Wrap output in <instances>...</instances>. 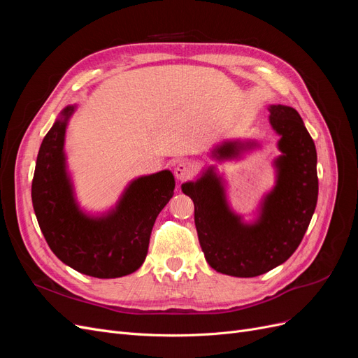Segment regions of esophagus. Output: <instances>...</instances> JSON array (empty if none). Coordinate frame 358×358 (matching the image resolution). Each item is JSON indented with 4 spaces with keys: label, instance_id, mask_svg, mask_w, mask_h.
<instances>
[{
    "label": "esophagus",
    "instance_id": "esophagus-1",
    "mask_svg": "<svg viewBox=\"0 0 358 358\" xmlns=\"http://www.w3.org/2000/svg\"><path fill=\"white\" fill-rule=\"evenodd\" d=\"M194 175V166L188 161H179L175 167V176L179 180H185Z\"/></svg>",
    "mask_w": 358,
    "mask_h": 358
}]
</instances>
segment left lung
<instances>
[{
	"label": "left lung",
	"mask_w": 358,
	"mask_h": 358,
	"mask_svg": "<svg viewBox=\"0 0 358 358\" xmlns=\"http://www.w3.org/2000/svg\"><path fill=\"white\" fill-rule=\"evenodd\" d=\"M270 124L280 136L282 155L275 159L276 185L264 197L258 220L245 224L231 212L222 179L213 167L196 182H185L183 194L194 201V221L206 262L216 272L254 278L285 263L305 236L318 200L317 149L292 107H268ZM251 142H224L212 150L218 159H231Z\"/></svg>",
	"instance_id": "1"
}]
</instances>
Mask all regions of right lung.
<instances>
[{"instance_id":"right-lung-1","label":"right lung","mask_w":358,"mask_h":358,"mask_svg":"<svg viewBox=\"0 0 358 358\" xmlns=\"http://www.w3.org/2000/svg\"><path fill=\"white\" fill-rule=\"evenodd\" d=\"M74 106H67L38 150L31 197L40 230L64 264L101 278H121L143 264L158 213L173 197L170 170L137 178L116 208L90 216L76 203L66 167L64 138Z\"/></svg>"}]
</instances>
